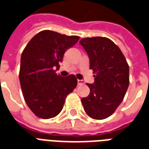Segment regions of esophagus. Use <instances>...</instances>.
Wrapping results in <instances>:
<instances>
[{"label": "esophagus", "instance_id": "34e87169", "mask_svg": "<svg viewBox=\"0 0 149 149\" xmlns=\"http://www.w3.org/2000/svg\"><path fill=\"white\" fill-rule=\"evenodd\" d=\"M77 82H78V85H83L84 84V81L82 80V79H78L77 80Z\"/></svg>", "mask_w": 149, "mask_h": 149}]
</instances>
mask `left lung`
Masks as SVG:
<instances>
[{
	"label": "left lung",
	"mask_w": 149,
	"mask_h": 149,
	"mask_svg": "<svg viewBox=\"0 0 149 149\" xmlns=\"http://www.w3.org/2000/svg\"><path fill=\"white\" fill-rule=\"evenodd\" d=\"M79 44L90 58L95 84L87 85L90 95L81 99L87 115L104 120L114 113L129 86V65L117 45L107 37H87Z\"/></svg>",
	"instance_id": "8db88e82"
}]
</instances>
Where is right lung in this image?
Wrapping results in <instances>:
<instances>
[{
  "mask_svg": "<svg viewBox=\"0 0 149 149\" xmlns=\"http://www.w3.org/2000/svg\"><path fill=\"white\" fill-rule=\"evenodd\" d=\"M52 30L39 32L22 53L19 81L25 102L35 116L50 119L58 115L67 95L77 85L74 75L62 77L55 73L65 52L79 40Z\"/></svg>",
  "mask_w": 149,
  "mask_h": 149,
  "instance_id": "obj_1",
  "label": "right lung"
}]
</instances>
